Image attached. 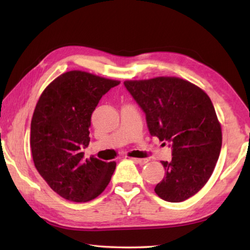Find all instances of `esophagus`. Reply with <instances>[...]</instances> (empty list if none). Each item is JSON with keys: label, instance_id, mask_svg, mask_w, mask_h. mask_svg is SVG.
<instances>
[{"label": "esophagus", "instance_id": "esophagus-1", "mask_svg": "<svg viewBox=\"0 0 250 250\" xmlns=\"http://www.w3.org/2000/svg\"><path fill=\"white\" fill-rule=\"evenodd\" d=\"M132 161L137 164H140V166H145V164L149 162V160H147V159H135V158H133Z\"/></svg>", "mask_w": 250, "mask_h": 250}]
</instances>
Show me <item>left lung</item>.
<instances>
[{"label":"left lung","instance_id":"left-lung-1","mask_svg":"<svg viewBox=\"0 0 250 250\" xmlns=\"http://www.w3.org/2000/svg\"><path fill=\"white\" fill-rule=\"evenodd\" d=\"M124 83L145 111L150 134L172 146V161H162L167 172L155 193L172 203L195 195L209 180L222 147V126L209 97L177 77Z\"/></svg>","mask_w":250,"mask_h":250}]
</instances>
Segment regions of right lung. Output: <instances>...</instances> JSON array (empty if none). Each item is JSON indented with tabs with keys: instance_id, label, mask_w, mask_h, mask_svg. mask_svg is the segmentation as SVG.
Masks as SVG:
<instances>
[{
	"instance_id": "obj_1",
	"label": "right lung",
	"mask_w": 250,
	"mask_h": 250,
	"mask_svg": "<svg viewBox=\"0 0 250 250\" xmlns=\"http://www.w3.org/2000/svg\"><path fill=\"white\" fill-rule=\"evenodd\" d=\"M120 83L82 70L54 79L42 92L31 124V150L41 176L58 195L89 202L107 188L116 162L83 160L91 115L105 92Z\"/></svg>"
}]
</instances>
